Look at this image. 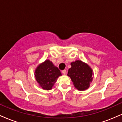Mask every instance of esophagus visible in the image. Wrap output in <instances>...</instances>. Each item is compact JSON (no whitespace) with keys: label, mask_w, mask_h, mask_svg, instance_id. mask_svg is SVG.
Masks as SVG:
<instances>
[{"label":"esophagus","mask_w":122,"mask_h":122,"mask_svg":"<svg viewBox=\"0 0 122 122\" xmlns=\"http://www.w3.org/2000/svg\"><path fill=\"white\" fill-rule=\"evenodd\" d=\"M62 73L63 75H65L66 74V70H63V71H62Z\"/></svg>","instance_id":"34e87169"}]
</instances>
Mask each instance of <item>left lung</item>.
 I'll return each instance as SVG.
<instances>
[{"label": "left lung", "mask_w": 122, "mask_h": 122, "mask_svg": "<svg viewBox=\"0 0 122 122\" xmlns=\"http://www.w3.org/2000/svg\"><path fill=\"white\" fill-rule=\"evenodd\" d=\"M71 65L67 75L70 77L75 87L81 91L87 89L93 80L92 68L81 60L72 62Z\"/></svg>", "instance_id": "1"}]
</instances>
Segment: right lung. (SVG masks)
<instances>
[{
	"label": "right lung",
	"mask_w": 122,
	"mask_h": 122,
	"mask_svg": "<svg viewBox=\"0 0 122 122\" xmlns=\"http://www.w3.org/2000/svg\"><path fill=\"white\" fill-rule=\"evenodd\" d=\"M35 78L40 86L44 90L52 89L58 77L62 76L60 71L49 60H46L37 67Z\"/></svg>",
	"instance_id": "1"
}]
</instances>
